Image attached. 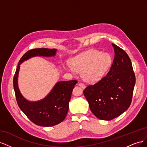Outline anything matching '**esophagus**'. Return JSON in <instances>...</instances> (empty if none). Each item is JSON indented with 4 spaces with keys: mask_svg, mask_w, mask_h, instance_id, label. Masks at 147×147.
<instances>
[{
    "mask_svg": "<svg viewBox=\"0 0 147 147\" xmlns=\"http://www.w3.org/2000/svg\"><path fill=\"white\" fill-rule=\"evenodd\" d=\"M78 86H80L82 88H83V89H84L86 88V86H85V85H84V84H83V83H78Z\"/></svg>",
    "mask_w": 147,
    "mask_h": 147,
    "instance_id": "34e87169",
    "label": "esophagus"
}]
</instances>
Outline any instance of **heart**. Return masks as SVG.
Masks as SVG:
<instances>
[{"instance_id": "heart-1", "label": "heart", "mask_w": 147, "mask_h": 147, "mask_svg": "<svg viewBox=\"0 0 147 147\" xmlns=\"http://www.w3.org/2000/svg\"><path fill=\"white\" fill-rule=\"evenodd\" d=\"M109 53L90 50L81 53L71 60L70 65H66L65 69L73 75L83 72V77L87 82L94 83L103 77L111 64Z\"/></svg>"}]
</instances>
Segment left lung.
<instances>
[{
	"label": "left lung",
	"instance_id": "obj_1",
	"mask_svg": "<svg viewBox=\"0 0 147 147\" xmlns=\"http://www.w3.org/2000/svg\"><path fill=\"white\" fill-rule=\"evenodd\" d=\"M112 46L115 56L109 72L98 83L83 91L92 113L106 121L127 110L131 104L136 83L129 57L121 48L113 43Z\"/></svg>",
	"mask_w": 147,
	"mask_h": 147
}]
</instances>
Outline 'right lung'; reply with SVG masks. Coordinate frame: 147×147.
<instances>
[{"mask_svg": "<svg viewBox=\"0 0 147 147\" xmlns=\"http://www.w3.org/2000/svg\"><path fill=\"white\" fill-rule=\"evenodd\" d=\"M56 49H33L22 56L13 78V87L18 105L31 121L38 126L49 127L63 121L69 110V103L77 80L57 82L44 98L30 101L21 94L18 86L20 65L34 57H51L56 56Z\"/></svg>", "mask_w": 147, "mask_h": 147, "instance_id": "1", "label": "right lung"}]
</instances>
